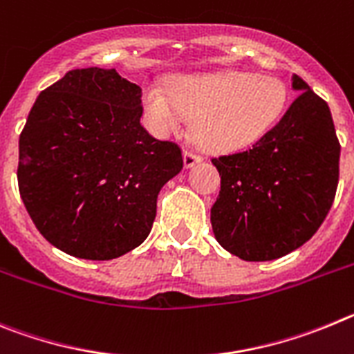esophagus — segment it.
Segmentation results:
<instances>
[{
    "mask_svg": "<svg viewBox=\"0 0 354 354\" xmlns=\"http://www.w3.org/2000/svg\"><path fill=\"white\" fill-rule=\"evenodd\" d=\"M183 162H185V167H187V169H190V167L197 165L199 162H203V157H201V155H197V153H192V151H185Z\"/></svg>",
    "mask_w": 354,
    "mask_h": 354,
    "instance_id": "34e87169",
    "label": "esophagus"
}]
</instances>
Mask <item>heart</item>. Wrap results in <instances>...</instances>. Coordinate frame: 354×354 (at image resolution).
<instances>
[{
  "instance_id": "1",
  "label": "heart",
  "mask_w": 354,
  "mask_h": 354,
  "mask_svg": "<svg viewBox=\"0 0 354 354\" xmlns=\"http://www.w3.org/2000/svg\"><path fill=\"white\" fill-rule=\"evenodd\" d=\"M289 91L280 79L247 72L187 75L173 88L149 84L145 107L162 136L180 133L196 116V136L212 151H236L259 141L286 113Z\"/></svg>"
}]
</instances>
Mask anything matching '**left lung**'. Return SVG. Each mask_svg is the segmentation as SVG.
<instances>
[{
	"mask_svg": "<svg viewBox=\"0 0 354 354\" xmlns=\"http://www.w3.org/2000/svg\"><path fill=\"white\" fill-rule=\"evenodd\" d=\"M300 91L279 123L247 151L212 158L221 192L212 206L216 241L243 261H272L310 240L335 199L340 145L326 102Z\"/></svg>",
	"mask_w": 354,
	"mask_h": 354,
	"instance_id": "1",
	"label": "left lung"
}]
</instances>
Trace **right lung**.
<instances>
[{
  "label": "right lung",
  "instance_id": "obj_1",
  "mask_svg": "<svg viewBox=\"0 0 354 354\" xmlns=\"http://www.w3.org/2000/svg\"><path fill=\"white\" fill-rule=\"evenodd\" d=\"M141 88L114 68L70 70L38 95L19 138L22 203L63 252L107 261L148 238L180 146L141 125Z\"/></svg>",
  "mask_w": 354,
  "mask_h": 354
}]
</instances>
